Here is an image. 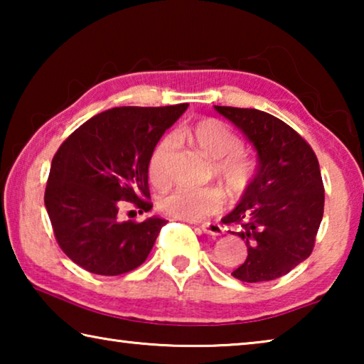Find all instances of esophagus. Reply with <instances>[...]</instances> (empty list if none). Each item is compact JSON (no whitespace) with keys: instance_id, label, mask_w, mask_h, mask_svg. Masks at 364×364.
<instances>
[{"instance_id":"esophagus-1","label":"esophagus","mask_w":364,"mask_h":364,"mask_svg":"<svg viewBox=\"0 0 364 364\" xmlns=\"http://www.w3.org/2000/svg\"><path fill=\"white\" fill-rule=\"evenodd\" d=\"M200 230L205 234H210V236H221L223 234V228L217 223H204L200 225Z\"/></svg>"}]
</instances>
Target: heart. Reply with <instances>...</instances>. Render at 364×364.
Returning <instances> with one entry per match:
<instances>
[{
  "mask_svg": "<svg viewBox=\"0 0 364 364\" xmlns=\"http://www.w3.org/2000/svg\"><path fill=\"white\" fill-rule=\"evenodd\" d=\"M188 138L205 157L215 160L213 173L225 184L228 193H242L250 176V164L239 152V139L226 123L217 119L197 122L186 132ZM175 138L165 136L154 147L149 159L151 180L162 186L170 180V165L173 156ZM225 194L215 186L176 188L159 199V210L178 220H202L221 210Z\"/></svg>",
  "mask_w": 364,
  "mask_h": 364,
  "instance_id": "1",
  "label": "heart"
}]
</instances>
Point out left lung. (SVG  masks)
I'll return each instance as SVG.
<instances>
[{"label":"left lung","instance_id":"left-lung-1","mask_svg":"<svg viewBox=\"0 0 364 364\" xmlns=\"http://www.w3.org/2000/svg\"><path fill=\"white\" fill-rule=\"evenodd\" d=\"M257 152V170L237 205L221 221L236 225L247 258L232 271L244 282L273 281L310 257L324 212L315 152L300 134L258 109L215 106Z\"/></svg>","mask_w":364,"mask_h":364}]
</instances>
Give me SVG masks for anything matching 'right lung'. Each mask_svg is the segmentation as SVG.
<instances>
[{
  "mask_svg": "<svg viewBox=\"0 0 364 364\" xmlns=\"http://www.w3.org/2000/svg\"><path fill=\"white\" fill-rule=\"evenodd\" d=\"M188 104L114 107L67 138L54 156L45 193L59 247L95 274L119 276L138 268L167 220L120 221V200L149 212L147 171L154 147Z\"/></svg>",
  "mask_w": 364,
  "mask_h": 364,
  "instance_id": "obj_1",
  "label": "right lung"
}]
</instances>
